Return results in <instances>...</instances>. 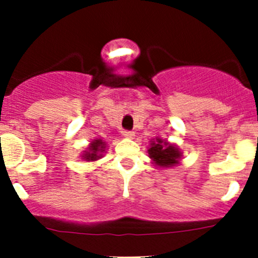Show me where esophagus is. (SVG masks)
I'll return each mask as SVG.
<instances>
[{"label":"esophagus","mask_w":258,"mask_h":258,"mask_svg":"<svg viewBox=\"0 0 258 258\" xmlns=\"http://www.w3.org/2000/svg\"><path fill=\"white\" fill-rule=\"evenodd\" d=\"M123 136L126 137V139H135V132L134 131H123Z\"/></svg>","instance_id":"esophagus-1"}]
</instances>
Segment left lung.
<instances>
[{"mask_svg":"<svg viewBox=\"0 0 258 258\" xmlns=\"http://www.w3.org/2000/svg\"><path fill=\"white\" fill-rule=\"evenodd\" d=\"M147 148L148 157L157 167L167 168L179 165V161L182 158V151L177 145L171 144L167 140H163L161 137H156V139L151 140L150 146Z\"/></svg>","mask_w":258,"mask_h":258,"instance_id":"left-lung-1","label":"left lung"}]
</instances>
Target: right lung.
<instances>
[{"label":"right lung","mask_w":258,"mask_h":258,"mask_svg":"<svg viewBox=\"0 0 258 258\" xmlns=\"http://www.w3.org/2000/svg\"><path fill=\"white\" fill-rule=\"evenodd\" d=\"M107 150V144L103 141L102 139H95L88 144L85 151L81 152V158L87 162H92V161H97L103 157V153H106Z\"/></svg>","instance_id":"1"}]
</instances>
